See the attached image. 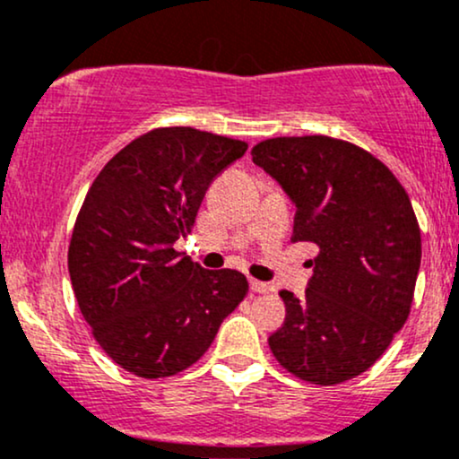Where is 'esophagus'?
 Returning <instances> with one entry per match:
<instances>
[{
    "label": "esophagus",
    "instance_id": "1",
    "mask_svg": "<svg viewBox=\"0 0 459 459\" xmlns=\"http://www.w3.org/2000/svg\"><path fill=\"white\" fill-rule=\"evenodd\" d=\"M250 291L252 293H267V291H270V284L261 282V281H255V278H252V281H250Z\"/></svg>",
    "mask_w": 459,
    "mask_h": 459
}]
</instances>
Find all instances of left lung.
<instances>
[{
	"instance_id": "obj_1",
	"label": "left lung",
	"mask_w": 459,
	"mask_h": 459,
	"mask_svg": "<svg viewBox=\"0 0 459 459\" xmlns=\"http://www.w3.org/2000/svg\"><path fill=\"white\" fill-rule=\"evenodd\" d=\"M252 161L296 204L291 239L319 247L304 298L281 291L287 317L272 354L304 382L351 380L410 315L420 267L412 203L371 152L328 135L259 142Z\"/></svg>"
}]
</instances>
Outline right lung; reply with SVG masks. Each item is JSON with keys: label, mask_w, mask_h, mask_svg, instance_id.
Returning <instances> with one entry per match:
<instances>
[{"label": "right lung", "mask_w": 459, "mask_h": 459, "mask_svg": "<svg viewBox=\"0 0 459 459\" xmlns=\"http://www.w3.org/2000/svg\"><path fill=\"white\" fill-rule=\"evenodd\" d=\"M246 142L192 127L135 138L88 189L68 246L79 310L116 365L168 377L192 367L247 293L244 273L175 250L212 181Z\"/></svg>", "instance_id": "1"}]
</instances>
